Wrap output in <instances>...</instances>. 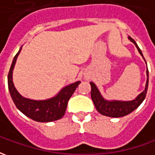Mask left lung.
<instances>
[{"label":"left lung","instance_id":"1","mask_svg":"<svg viewBox=\"0 0 155 155\" xmlns=\"http://www.w3.org/2000/svg\"><path fill=\"white\" fill-rule=\"evenodd\" d=\"M130 41L136 45L138 51L140 54L143 56V54L140 51V49L136 44V42L134 41V39L129 37ZM144 59V58H143ZM147 81L146 85L144 91L138 95V97L131 101H107L103 99L101 96V93L98 91L96 85L91 82V99L94 102V104L96 110L99 113H101L103 115L109 117H114V118H119V117L125 116L127 114H130L133 112L135 109L139 107L140 104L142 103L146 96L147 91H148V84H149V71L147 69Z\"/></svg>","mask_w":155,"mask_h":155}]
</instances>
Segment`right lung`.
Returning a JSON list of instances; mask_svg holds the SVG:
<instances>
[{
    "mask_svg": "<svg viewBox=\"0 0 155 155\" xmlns=\"http://www.w3.org/2000/svg\"><path fill=\"white\" fill-rule=\"evenodd\" d=\"M21 49L18 51L13 59L12 64L8 73V88L12 100L19 110L31 120L39 122H51L61 119L64 116L67 107L68 101L81 81L65 86L54 98L46 101H33L22 97L15 90L12 81V71L15 66V61Z\"/></svg>",
    "mask_w": 155,
    "mask_h": 155,
    "instance_id": "add662e5",
    "label": "right lung"
}]
</instances>
